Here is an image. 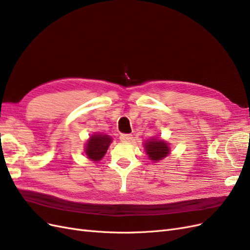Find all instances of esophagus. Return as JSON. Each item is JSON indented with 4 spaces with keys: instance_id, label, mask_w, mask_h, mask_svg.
I'll list each match as a JSON object with an SVG mask.
<instances>
[{
    "instance_id": "1",
    "label": "esophagus",
    "mask_w": 250,
    "mask_h": 250,
    "mask_svg": "<svg viewBox=\"0 0 250 250\" xmlns=\"http://www.w3.org/2000/svg\"><path fill=\"white\" fill-rule=\"evenodd\" d=\"M119 139L123 143H131L133 139V136L130 135V134H121V135L119 136Z\"/></svg>"
}]
</instances>
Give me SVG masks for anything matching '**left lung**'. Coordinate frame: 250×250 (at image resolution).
Returning a JSON list of instances; mask_svg holds the SVG:
<instances>
[{
	"label": "left lung",
	"instance_id": "obj_1",
	"mask_svg": "<svg viewBox=\"0 0 250 250\" xmlns=\"http://www.w3.org/2000/svg\"><path fill=\"white\" fill-rule=\"evenodd\" d=\"M145 150L146 155L153 162H158L162 161L163 158L169 155L170 148L168 143H166L165 140L157 139V138H152L146 140L144 144Z\"/></svg>",
	"mask_w": 250,
	"mask_h": 250
}]
</instances>
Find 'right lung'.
<instances>
[{
	"label": "right lung",
	"instance_id": "add662e5",
	"mask_svg": "<svg viewBox=\"0 0 250 250\" xmlns=\"http://www.w3.org/2000/svg\"><path fill=\"white\" fill-rule=\"evenodd\" d=\"M112 143L111 136L106 134H94L88 138L85 145V154L94 162H99L104 156Z\"/></svg>",
	"mask_w": 250,
	"mask_h": 250
}]
</instances>
